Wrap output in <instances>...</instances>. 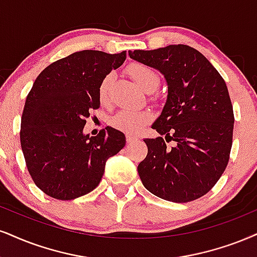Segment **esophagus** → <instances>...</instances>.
Returning <instances> with one entry per match:
<instances>
[{
    "mask_svg": "<svg viewBox=\"0 0 257 257\" xmlns=\"http://www.w3.org/2000/svg\"><path fill=\"white\" fill-rule=\"evenodd\" d=\"M137 141H138V138H137V137H134V136H131V135H127V136H126V142H127L128 144L134 143V142H137Z\"/></svg>",
    "mask_w": 257,
    "mask_h": 257,
    "instance_id": "obj_1",
    "label": "esophagus"
}]
</instances>
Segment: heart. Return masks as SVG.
Segmentation results:
<instances>
[{"mask_svg": "<svg viewBox=\"0 0 257 257\" xmlns=\"http://www.w3.org/2000/svg\"><path fill=\"white\" fill-rule=\"evenodd\" d=\"M128 75L134 78L142 89L147 93H153L160 85V76L150 66L141 64V63H134L127 68ZM113 76L107 75L101 81L99 87V100L101 103L106 104L109 101V90L112 85ZM153 120V114L147 109L142 110H130L122 109L116 112L110 119V123L114 128L120 130L128 135H138L145 126L149 125Z\"/></svg>", "mask_w": 257, "mask_h": 257, "instance_id": "1", "label": "heart"}]
</instances>
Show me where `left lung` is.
I'll return each instance as SVG.
<instances>
[{
  "instance_id": "1",
  "label": "left lung",
  "mask_w": 257,
  "mask_h": 257,
  "mask_svg": "<svg viewBox=\"0 0 257 257\" xmlns=\"http://www.w3.org/2000/svg\"><path fill=\"white\" fill-rule=\"evenodd\" d=\"M131 58L160 70L168 83L162 114L144 139L147 157L138 174L149 192L173 202H188L213 188L230 160L233 116L229 90L219 72L198 50L169 45L128 51ZM162 135L176 142L167 147Z\"/></svg>"
}]
</instances>
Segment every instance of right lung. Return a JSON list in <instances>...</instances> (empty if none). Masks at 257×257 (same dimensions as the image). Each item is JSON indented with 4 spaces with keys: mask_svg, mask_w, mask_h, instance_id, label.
<instances>
[{
    "mask_svg": "<svg viewBox=\"0 0 257 257\" xmlns=\"http://www.w3.org/2000/svg\"><path fill=\"white\" fill-rule=\"evenodd\" d=\"M126 51L83 50L46 66L27 95L20 142L28 173L45 194L72 200L99 186L106 161L125 147V135L107 126L83 135L100 107L101 81L125 62Z\"/></svg>",
    "mask_w": 257,
    "mask_h": 257,
    "instance_id": "1",
    "label": "right lung"
}]
</instances>
